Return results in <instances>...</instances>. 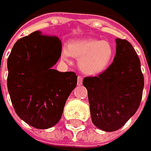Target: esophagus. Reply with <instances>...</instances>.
Returning a JSON list of instances; mask_svg holds the SVG:
<instances>
[{
    "label": "esophagus",
    "mask_w": 151,
    "mask_h": 151,
    "mask_svg": "<svg viewBox=\"0 0 151 151\" xmlns=\"http://www.w3.org/2000/svg\"><path fill=\"white\" fill-rule=\"evenodd\" d=\"M82 81H83V79L81 76H78V78H77V85L78 86H81L82 84Z\"/></svg>",
    "instance_id": "obj_1"
}]
</instances>
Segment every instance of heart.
I'll use <instances>...</instances> for the list:
<instances>
[{
	"label": "heart",
	"mask_w": 151,
	"mask_h": 151,
	"mask_svg": "<svg viewBox=\"0 0 151 151\" xmlns=\"http://www.w3.org/2000/svg\"><path fill=\"white\" fill-rule=\"evenodd\" d=\"M72 56L78 60L80 70L86 75L94 76L104 71L110 65L114 56L113 44L107 40L95 38L74 39L67 44L62 58L69 61Z\"/></svg>",
	"instance_id": "1"
}]
</instances>
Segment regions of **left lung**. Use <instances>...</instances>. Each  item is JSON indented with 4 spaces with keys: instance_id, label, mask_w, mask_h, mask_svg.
I'll return each mask as SVG.
<instances>
[{
    "instance_id": "left-lung-1",
    "label": "left lung",
    "mask_w": 151,
    "mask_h": 151,
    "mask_svg": "<svg viewBox=\"0 0 151 151\" xmlns=\"http://www.w3.org/2000/svg\"><path fill=\"white\" fill-rule=\"evenodd\" d=\"M116 55L107 70L83 80L91 121L106 132L119 129L136 113L144 89V76L136 51L125 39L116 38Z\"/></svg>"
}]
</instances>
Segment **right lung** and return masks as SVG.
I'll list each match as a JSON object with an SVG mask.
<instances>
[{
  "label": "right lung",
  "mask_w": 151,
  "mask_h": 151,
  "mask_svg": "<svg viewBox=\"0 0 151 151\" xmlns=\"http://www.w3.org/2000/svg\"><path fill=\"white\" fill-rule=\"evenodd\" d=\"M61 50L57 37L36 31L17 40L9 55L11 101L18 117L33 128L45 129L56 124L77 84L75 72H60L52 68Z\"/></svg>",
  "instance_id": "1"
}]
</instances>
